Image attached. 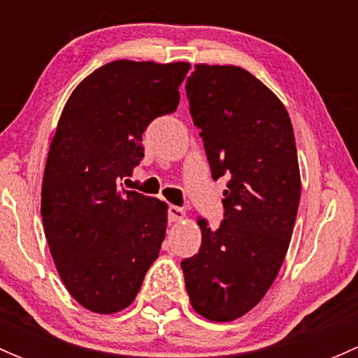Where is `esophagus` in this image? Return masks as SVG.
Segmentation results:
<instances>
[{
	"instance_id": "obj_1",
	"label": "esophagus",
	"mask_w": 358,
	"mask_h": 358,
	"mask_svg": "<svg viewBox=\"0 0 358 358\" xmlns=\"http://www.w3.org/2000/svg\"><path fill=\"white\" fill-rule=\"evenodd\" d=\"M168 218H169V222H171V223L182 222V220L185 218V211H183L182 208H178V206L169 204V208H168Z\"/></svg>"
}]
</instances>
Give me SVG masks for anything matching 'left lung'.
<instances>
[{"label": "left lung", "instance_id": "1", "mask_svg": "<svg viewBox=\"0 0 358 358\" xmlns=\"http://www.w3.org/2000/svg\"><path fill=\"white\" fill-rule=\"evenodd\" d=\"M213 178L229 176L225 218L197 220V255L182 262L190 305L213 322L255 308L275 280L289 248L301 178L289 114L246 69L197 64L187 79Z\"/></svg>", "mask_w": 358, "mask_h": 358}]
</instances>
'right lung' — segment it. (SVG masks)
Here are the masks:
<instances>
[{
  "label": "right lung",
  "mask_w": 358,
  "mask_h": 358,
  "mask_svg": "<svg viewBox=\"0 0 358 358\" xmlns=\"http://www.w3.org/2000/svg\"><path fill=\"white\" fill-rule=\"evenodd\" d=\"M189 69L114 60L76 86L60 115L43 175V227L64 286L90 312L131 305L161 251L168 204L117 182L143 159L150 121L176 110Z\"/></svg>",
  "instance_id": "obj_1"
}]
</instances>
